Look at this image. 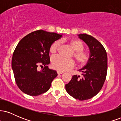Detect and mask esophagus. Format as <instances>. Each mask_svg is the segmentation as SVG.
<instances>
[{
    "mask_svg": "<svg viewBox=\"0 0 121 121\" xmlns=\"http://www.w3.org/2000/svg\"><path fill=\"white\" fill-rule=\"evenodd\" d=\"M57 74H62V73H63V72H60V71H57Z\"/></svg>",
    "mask_w": 121,
    "mask_h": 121,
    "instance_id": "1",
    "label": "esophagus"
}]
</instances>
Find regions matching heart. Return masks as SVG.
Instances as JSON below:
<instances>
[{
  "label": "heart",
  "instance_id": "b5f03b06",
  "mask_svg": "<svg viewBox=\"0 0 121 121\" xmlns=\"http://www.w3.org/2000/svg\"><path fill=\"white\" fill-rule=\"evenodd\" d=\"M61 41L56 40L54 41L49 47V52L52 54H55L57 52L60 46ZM70 46L74 50L72 57L74 58L76 64L80 67L87 65L89 61L90 53L84 51V44L82 41L78 39H73L69 41ZM51 64L53 69L60 72H64L72 68L74 66V61L70 59H64L59 56H53L51 59Z\"/></svg>",
  "mask_w": 121,
  "mask_h": 121
}]
</instances>
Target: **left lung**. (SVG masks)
I'll list each match as a JSON object with an SVG mask.
<instances>
[{"label": "left lung", "instance_id": "8db88e82", "mask_svg": "<svg viewBox=\"0 0 121 121\" xmlns=\"http://www.w3.org/2000/svg\"><path fill=\"white\" fill-rule=\"evenodd\" d=\"M78 36L88 45L91 57L87 65L79 70L81 76H72L65 89L73 98L84 101L96 95L103 86L108 70V57L105 48L94 37L86 34Z\"/></svg>", "mask_w": 121, "mask_h": 121}]
</instances>
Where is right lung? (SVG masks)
Wrapping results in <instances>:
<instances>
[{"instance_id": "1", "label": "right lung", "mask_w": 121, "mask_h": 121, "mask_svg": "<svg viewBox=\"0 0 121 121\" xmlns=\"http://www.w3.org/2000/svg\"><path fill=\"white\" fill-rule=\"evenodd\" d=\"M62 36L56 33L37 30L28 34L19 41L12 59V68L16 85L24 93L36 96L49 89L57 76L50 69L49 47ZM44 66L41 71L37 68Z\"/></svg>"}]
</instances>
